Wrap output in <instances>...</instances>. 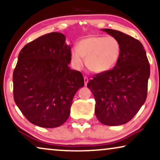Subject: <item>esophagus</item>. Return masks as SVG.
Segmentation results:
<instances>
[{
    "instance_id": "esophagus-1",
    "label": "esophagus",
    "mask_w": 160,
    "mask_h": 160,
    "mask_svg": "<svg viewBox=\"0 0 160 160\" xmlns=\"http://www.w3.org/2000/svg\"><path fill=\"white\" fill-rule=\"evenodd\" d=\"M84 85H85V86H87V83H88V82H89L88 78L86 77V76H84Z\"/></svg>"
}]
</instances>
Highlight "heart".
Segmentation results:
<instances>
[{
  "instance_id": "obj_1",
  "label": "heart",
  "mask_w": 160,
  "mask_h": 160,
  "mask_svg": "<svg viewBox=\"0 0 160 160\" xmlns=\"http://www.w3.org/2000/svg\"><path fill=\"white\" fill-rule=\"evenodd\" d=\"M120 54V43L112 36L86 37L78 42V48L74 47L71 51V61L75 68H82L84 58L87 68L95 73H105L113 68Z\"/></svg>"
}]
</instances>
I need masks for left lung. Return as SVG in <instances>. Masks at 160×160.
<instances>
[{
	"instance_id": "left-lung-1",
	"label": "left lung",
	"mask_w": 160,
	"mask_h": 160,
	"mask_svg": "<svg viewBox=\"0 0 160 160\" xmlns=\"http://www.w3.org/2000/svg\"><path fill=\"white\" fill-rule=\"evenodd\" d=\"M102 30L117 39L121 54L112 70L96 74L87 87L95 99L97 119L105 125H121L130 121L146 101L150 65L138 40L118 30Z\"/></svg>"
}]
</instances>
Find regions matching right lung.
I'll return each mask as SVG.
<instances>
[{
  "instance_id": "1",
  "label": "right lung",
  "mask_w": 160,
  "mask_h": 160,
  "mask_svg": "<svg viewBox=\"0 0 160 160\" xmlns=\"http://www.w3.org/2000/svg\"><path fill=\"white\" fill-rule=\"evenodd\" d=\"M61 32L28 43L19 52L13 73L15 103L28 121L54 128L68 119L74 95L84 87L81 72L68 67L71 47Z\"/></svg>"
}]
</instances>
